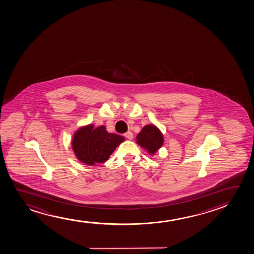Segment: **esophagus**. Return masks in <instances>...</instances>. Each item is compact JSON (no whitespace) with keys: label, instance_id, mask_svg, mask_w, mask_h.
<instances>
[{"label":"esophagus","instance_id":"34e87169","mask_svg":"<svg viewBox=\"0 0 254 254\" xmlns=\"http://www.w3.org/2000/svg\"><path fill=\"white\" fill-rule=\"evenodd\" d=\"M125 137H127L128 139L132 140L133 138V133L131 131H128L125 134Z\"/></svg>","mask_w":254,"mask_h":254}]
</instances>
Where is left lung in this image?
<instances>
[{
    "label": "left lung",
    "mask_w": 254,
    "mask_h": 254,
    "mask_svg": "<svg viewBox=\"0 0 254 254\" xmlns=\"http://www.w3.org/2000/svg\"><path fill=\"white\" fill-rule=\"evenodd\" d=\"M136 143L153 156L164 144V136L156 125H147L138 133L136 137Z\"/></svg>",
    "instance_id": "left-lung-1"
}]
</instances>
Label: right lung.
<instances>
[{
	"instance_id": "right-lung-1",
	"label": "right lung",
	"mask_w": 254,
	"mask_h": 254,
	"mask_svg": "<svg viewBox=\"0 0 254 254\" xmlns=\"http://www.w3.org/2000/svg\"><path fill=\"white\" fill-rule=\"evenodd\" d=\"M125 140L123 136L108 132L104 125L94 128L93 125H88L75 131L71 141L72 150L79 161L91 166L107 161Z\"/></svg>"
}]
</instances>
